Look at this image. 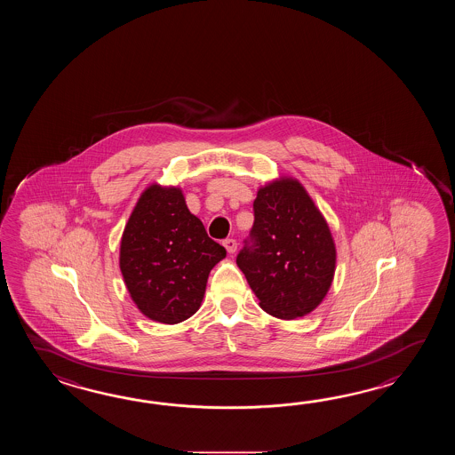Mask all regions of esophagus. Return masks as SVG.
<instances>
[{
  "instance_id": "34e87169",
  "label": "esophagus",
  "mask_w": 455,
  "mask_h": 455,
  "mask_svg": "<svg viewBox=\"0 0 455 455\" xmlns=\"http://www.w3.org/2000/svg\"><path fill=\"white\" fill-rule=\"evenodd\" d=\"M223 245L229 253H235V251H237V241L235 239H226Z\"/></svg>"
}]
</instances>
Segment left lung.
Here are the masks:
<instances>
[{"mask_svg":"<svg viewBox=\"0 0 455 455\" xmlns=\"http://www.w3.org/2000/svg\"><path fill=\"white\" fill-rule=\"evenodd\" d=\"M253 226L237 267L278 319H296L319 306L329 291L337 251L329 226L294 179L265 185L253 202Z\"/></svg>","mask_w":455,"mask_h":455,"instance_id":"obj_1","label":"left lung"}]
</instances>
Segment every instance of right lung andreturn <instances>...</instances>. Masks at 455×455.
<instances>
[{"instance_id":"add662e5","label":"right lung","mask_w":455,"mask_h":455,"mask_svg":"<svg viewBox=\"0 0 455 455\" xmlns=\"http://www.w3.org/2000/svg\"><path fill=\"white\" fill-rule=\"evenodd\" d=\"M224 257L226 249L208 237L175 187L146 188L120 243V270L132 299L161 323L194 315L210 271Z\"/></svg>"}]
</instances>
